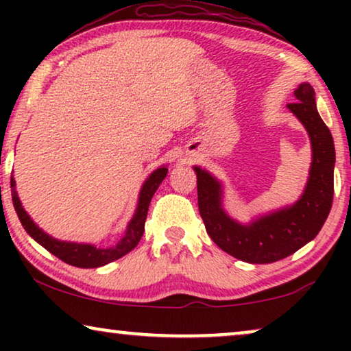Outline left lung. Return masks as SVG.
I'll return each mask as SVG.
<instances>
[{"label":"left lung","mask_w":351,"mask_h":351,"mask_svg":"<svg viewBox=\"0 0 351 351\" xmlns=\"http://www.w3.org/2000/svg\"><path fill=\"white\" fill-rule=\"evenodd\" d=\"M295 102L287 108L300 119L311 141L310 177L302 198L251 225H239L222 209V189L209 172L195 167L198 184V209L206 232L230 256L249 263L281 261L311 241L319 233L332 208L335 150L329 128L315 104V90L308 83L295 89Z\"/></svg>","instance_id":"8db88e82"}]
</instances>
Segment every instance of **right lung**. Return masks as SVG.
<instances>
[{
  "label": "right lung",
  "instance_id": "1",
  "mask_svg": "<svg viewBox=\"0 0 351 351\" xmlns=\"http://www.w3.org/2000/svg\"><path fill=\"white\" fill-rule=\"evenodd\" d=\"M167 174L166 167H160L155 172H152V176L148 177L143 184L141 195H138V204L136 209V214L131 222L128 225L126 233L121 241H119L117 246L100 249L95 246H90V244H78V243H65L59 241V239L51 238L49 234H46L43 230H40L33 223V220L28 217V214L23 210L21 199H19L17 191H16V180L11 176V195H12V203L14 208H16V213L19 215V220L25 228V232L30 234V237L41 244L43 247L47 249L51 254H54L56 257H59L60 261L73 267L80 268H97L102 265H107V263L118 261L119 257L126 256L132 251L134 247L137 246L138 241H141L143 232H145V219L148 213V206H150V201L158 190V186Z\"/></svg>",
  "mask_w": 351,
  "mask_h": 351
}]
</instances>
